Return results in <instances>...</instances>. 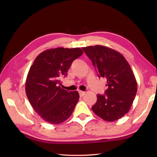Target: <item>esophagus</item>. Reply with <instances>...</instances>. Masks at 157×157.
<instances>
[{
	"label": "esophagus",
	"mask_w": 157,
	"mask_h": 157,
	"mask_svg": "<svg viewBox=\"0 0 157 157\" xmlns=\"http://www.w3.org/2000/svg\"><path fill=\"white\" fill-rule=\"evenodd\" d=\"M78 92H79V95H80V97H82V96H84L85 92H83V91H79Z\"/></svg>",
	"instance_id": "1"
}]
</instances>
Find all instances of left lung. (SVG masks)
Wrapping results in <instances>:
<instances>
[{
	"label": "left lung",
	"instance_id": "obj_1",
	"mask_svg": "<svg viewBox=\"0 0 157 157\" xmlns=\"http://www.w3.org/2000/svg\"><path fill=\"white\" fill-rule=\"evenodd\" d=\"M82 48L92 60L98 77L107 79L108 88L104 95H97L93 112L108 122L121 118L130 111L137 93V82L130 65L121 53L107 46Z\"/></svg>",
	"mask_w": 157,
	"mask_h": 157
}]
</instances>
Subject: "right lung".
<instances>
[{
	"label": "right lung",
	"mask_w": 157,
	"mask_h": 157,
	"mask_svg": "<svg viewBox=\"0 0 157 157\" xmlns=\"http://www.w3.org/2000/svg\"><path fill=\"white\" fill-rule=\"evenodd\" d=\"M82 54L79 48L48 49L38 56L30 67L25 82L27 97L46 122L58 124L72 115L79 94L61 88L60 78L67 75L73 61Z\"/></svg>",
	"instance_id": "obj_1"
}]
</instances>
